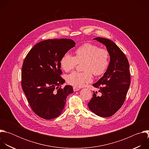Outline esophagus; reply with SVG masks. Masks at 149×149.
<instances>
[{"mask_svg": "<svg viewBox=\"0 0 149 149\" xmlns=\"http://www.w3.org/2000/svg\"><path fill=\"white\" fill-rule=\"evenodd\" d=\"M73 90H74V91H78V90H79V88H77V87H73Z\"/></svg>", "mask_w": 149, "mask_h": 149, "instance_id": "esophagus-1", "label": "esophagus"}]
</instances>
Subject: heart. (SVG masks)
Segmentation results:
<instances>
[{"mask_svg": "<svg viewBox=\"0 0 149 149\" xmlns=\"http://www.w3.org/2000/svg\"><path fill=\"white\" fill-rule=\"evenodd\" d=\"M109 51L98 46L86 43L75 51L74 56L68 53L63 55L61 59V68L66 72L75 68L78 63L82 64L83 72H72L67 76L68 84L77 87H81L93 80V74L100 76L107 71L110 64Z\"/></svg>", "mask_w": 149, "mask_h": 149, "instance_id": "obj_1", "label": "heart"}]
</instances>
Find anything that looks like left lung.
Segmentation results:
<instances>
[{
    "label": "left lung",
    "mask_w": 149,
    "mask_h": 149,
    "mask_svg": "<svg viewBox=\"0 0 149 149\" xmlns=\"http://www.w3.org/2000/svg\"><path fill=\"white\" fill-rule=\"evenodd\" d=\"M105 45L110 52V62L107 71L93 86L99 88L101 96L93 93L88 103L89 109L96 115L109 117L123 105L130 85L129 63L125 55L110 39L97 37L94 39Z\"/></svg>",
    "instance_id": "left-lung-1"
}]
</instances>
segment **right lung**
I'll list each match as a JSON object with an SVG mask.
<instances>
[{"label":"right lung","mask_w":149,"mask_h":149,"mask_svg":"<svg viewBox=\"0 0 149 149\" xmlns=\"http://www.w3.org/2000/svg\"><path fill=\"white\" fill-rule=\"evenodd\" d=\"M70 39L42 40L26 55L21 72V85L30 107L39 117L51 120L62 111L72 87L61 75L60 61L62 56L75 45Z\"/></svg>","instance_id":"add662e5"}]
</instances>
